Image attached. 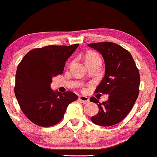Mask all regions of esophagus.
<instances>
[{
    "label": "esophagus",
    "mask_w": 157,
    "mask_h": 157,
    "mask_svg": "<svg viewBox=\"0 0 157 157\" xmlns=\"http://www.w3.org/2000/svg\"><path fill=\"white\" fill-rule=\"evenodd\" d=\"M79 101H80L83 104H86L89 102V98L85 97V96H80L79 97Z\"/></svg>",
    "instance_id": "34e87169"
}]
</instances>
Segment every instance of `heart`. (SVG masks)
Here are the masks:
<instances>
[{
  "label": "heart",
  "mask_w": 157,
  "mask_h": 157,
  "mask_svg": "<svg viewBox=\"0 0 157 157\" xmlns=\"http://www.w3.org/2000/svg\"><path fill=\"white\" fill-rule=\"evenodd\" d=\"M85 60L86 63H93L96 61H101L99 55L94 51H88L85 55Z\"/></svg>",
  "instance_id": "heart-1"
}]
</instances>
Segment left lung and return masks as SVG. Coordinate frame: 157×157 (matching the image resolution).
Instances as JSON below:
<instances>
[{
	"instance_id": "left-lung-1",
	"label": "left lung",
	"mask_w": 157,
	"mask_h": 157,
	"mask_svg": "<svg viewBox=\"0 0 157 157\" xmlns=\"http://www.w3.org/2000/svg\"><path fill=\"white\" fill-rule=\"evenodd\" d=\"M88 46L102 55L105 63V75L95 93L109 95L102 103L95 97L90 98V101L99 107V113L91 117V121L102 126L115 125L126 118L137 99L139 70L129 51L116 43L105 41Z\"/></svg>"
}]
</instances>
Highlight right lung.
Returning <instances> with one entry per match:
<instances>
[{"mask_svg": "<svg viewBox=\"0 0 157 157\" xmlns=\"http://www.w3.org/2000/svg\"><path fill=\"white\" fill-rule=\"evenodd\" d=\"M78 44L49 45L28 52L19 63L14 94L22 111L33 124L49 127L59 123L68 105L78 97L71 91L50 88L52 78L63 73L66 61Z\"/></svg>", "mask_w": 157, "mask_h": 157, "instance_id": "1", "label": "right lung"}]
</instances>
